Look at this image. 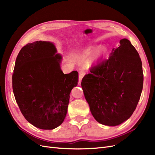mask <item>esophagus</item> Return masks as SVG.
<instances>
[{"mask_svg":"<svg viewBox=\"0 0 155 155\" xmlns=\"http://www.w3.org/2000/svg\"><path fill=\"white\" fill-rule=\"evenodd\" d=\"M86 74V71L84 70H81L78 72V77H79V79H78V84H80L81 82V81L82 78L84 77V76Z\"/></svg>","mask_w":155,"mask_h":155,"instance_id":"1","label":"esophagus"}]
</instances>
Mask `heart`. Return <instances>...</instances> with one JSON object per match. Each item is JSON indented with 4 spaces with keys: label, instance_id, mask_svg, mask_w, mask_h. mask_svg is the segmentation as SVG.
Returning <instances> with one entry per match:
<instances>
[{
    "label": "heart",
    "instance_id": "1",
    "mask_svg": "<svg viewBox=\"0 0 155 155\" xmlns=\"http://www.w3.org/2000/svg\"><path fill=\"white\" fill-rule=\"evenodd\" d=\"M97 50V48H96V47H94V46L89 47L84 51V53L82 54V57L84 58H88L90 57H91L93 54L95 53V51ZM102 52H103V50H101L97 53V55H99V54H101Z\"/></svg>",
    "mask_w": 155,
    "mask_h": 155
}]
</instances>
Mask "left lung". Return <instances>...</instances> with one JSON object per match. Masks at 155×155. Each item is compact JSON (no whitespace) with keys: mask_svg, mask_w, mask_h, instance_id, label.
I'll return each mask as SVG.
<instances>
[{"mask_svg":"<svg viewBox=\"0 0 155 155\" xmlns=\"http://www.w3.org/2000/svg\"><path fill=\"white\" fill-rule=\"evenodd\" d=\"M109 58L92 66L81 86L96 120L115 126L130 118L143 88L141 58L127 38L120 41Z\"/></svg>","mask_w":155,"mask_h":155,"instance_id":"left-lung-1","label":"left lung"}]
</instances>
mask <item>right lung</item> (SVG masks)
Returning a JSON list of instances; mask_svg holds the SVG:
<instances>
[{"mask_svg":"<svg viewBox=\"0 0 155 155\" xmlns=\"http://www.w3.org/2000/svg\"><path fill=\"white\" fill-rule=\"evenodd\" d=\"M53 43L36 41L18 54L12 76L13 91L22 114L34 126L53 129L66 117L71 89L78 73L64 74L61 54Z\"/></svg>","mask_w":155,"mask_h":155,"instance_id":"add662e5","label":"right lung"}]
</instances>
